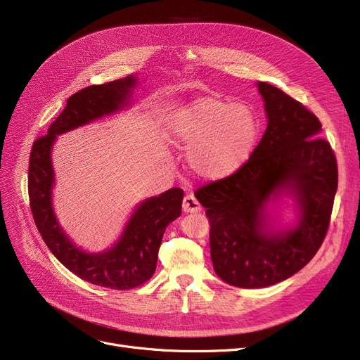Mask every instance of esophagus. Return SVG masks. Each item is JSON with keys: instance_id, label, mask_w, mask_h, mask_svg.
Segmentation results:
<instances>
[{"instance_id": "obj_1", "label": "esophagus", "mask_w": 360, "mask_h": 360, "mask_svg": "<svg viewBox=\"0 0 360 360\" xmlns=\"http://www.w3.org/2000/svg\"><path fill=\"white\" fill-rule=\"evenodd\" d=\"M182 207H184L185 213H198V212H201V204L198 202V200L193 194L184 197Z\"/></svg>"}]
</instances>
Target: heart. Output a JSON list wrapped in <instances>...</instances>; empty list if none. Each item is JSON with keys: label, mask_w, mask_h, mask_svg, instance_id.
<instances>
[{"label": "heart", "mask_w": 360, "mask_h": 360, "mask_svg": "<svg viewBox=\"0 0 360 360\" xmlns=\"http://www.w3.org/2000/svg\"><path fill=\"white\" fill-rule=\"evenodd\" d=\"M258 129L250 106L229 105L212 96L179 106L166 122L167 139L188 150V165L204 181H221L235 175L250 160Z\"/></svg>", "instance_id": "heart-1"}]
</instances>
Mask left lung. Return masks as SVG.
Instances as JSON below:
<instances>
[{"label":"left lung","instance_id":"left-lung-1","mask_svg":"<svg viewBox=\"0 0 360 360\" xmlns=\"http://www.w3.org/2000/svg\"><path fill=\"white\" fill-rule=\"evenodd\" d=\"M257 87L267 117L261 141L235 175L195 193L212 226L213 269L242 289L273 286L307 266L326 238L337 191L335 156L318 118L280 89Z\"/></svg>","mask_w":360,"mask_h":360}]
</instances>
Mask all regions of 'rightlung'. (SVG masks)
Segmentation results:
<instances>
[{
  "label": "right lung",
  "mask_w": 360,
  "mask_h": 360,
  "mask_svg": "<svg viewBox=\"0 0 360 360\" xmlns=\"http://www.w3.org/2000/svg\"><path fill=\"white\" fill-rule=\"evenodd\" d=\"M139 80L137 74H131L74 93L48 134L33 143L29 162L30 210L49 251L77 277L115 290L137 288L153 276L163 233L167 224L181 216L184 191L170 188L140 201L117 242L103 251L90 252L68 236L56 217L52 148L58 136L132 108V94Z\"/></svg>",
  "instance_id": "add662e5"
}]
</instances>
